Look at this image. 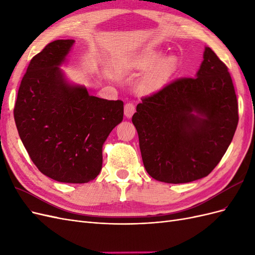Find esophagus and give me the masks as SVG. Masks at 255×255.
<instances>
[{"instance_id": "1", "label": "esophagus", "mask_w": 255, "mask_h": 255, "mask_svg": "<svg viewBox=\"0 0 255 255\" xmlns=\"http://www.w3.org/2000/svg\"><path fill=\"white\" fill-rule=\"evenodd\" d=\"M135 113V105L133 103H127L125 105V115L127 118H130L133 116V114Z\"/></svg>"}]
</instances>
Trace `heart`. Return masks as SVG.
I'll list each match as a JSON object with an SVG mask.
<instances>
[{
    "label": "heart",
    "instance_id": "b5f03b06",
    "mask_svg": "<svg viewBox=\"0 0 255 255\" xmlns=\"http://www.w3.org/2000/svg\"><path fill=\"white\" fill-rule=\"evenodd\" d=\"M160 58L161 53L159 51L154 50L146 51L136 58L134 63V67L136 69L146 70V69L151 68L143 75V78L140 80L139 84H138V90H139L140 94L150 95L159 90L175 71L177 65L175 57L168 56L159 62L158 60ZM155 63L156 65H155Z\"/></svg>",
    "mask_w": 255,
    "mask_h": 255
}]
</instances>
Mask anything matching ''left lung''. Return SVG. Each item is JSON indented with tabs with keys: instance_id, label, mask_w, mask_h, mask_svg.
I'll use <instances>...</instances> for the list:
<instances>
[{
	"instance_id": "obj_1",
	"label": "left lung",
	"mask_w": 255,
	"mask_h": 255,
	"mask_svg": "<svg viewBox=\"0 0 255 255\" xmlns=\"http://www.w3.org/2000/svg\"><path fill=\"white\" fill-rule=\"evenodd\" d=\"M141 101L132 122L146 172L171 184L210 174L238 123L234 85L215 52L205 48L196 78L177 79Z\"/></svg>"
}]
</instances>
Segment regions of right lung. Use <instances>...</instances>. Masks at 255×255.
<instances>
[{"instance_id": "right-lung-1", "label": "right lung", "mask_w": 255, "mask_h": 255, "mask_svg": "<svg viewBox=\"0 0 255 255\" xmlns=\"http://www.w3.org/2000/svg\"><path fill=\"white\" fill-rule=\"evenodd\" d=\"M74 43L45 45L27 67L13 117L30 159L39 171L63 183H87L102 169V146L123 119V102L90 96L71 85L59 66Z\"/></svg>"}]
</instances>
